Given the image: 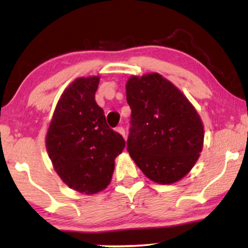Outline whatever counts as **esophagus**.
<instances>
[{"label":"esophagus","instance_id":"esophagus-1","mask_svg":"<svg viewBox=\"0 0 248 248\" xmlns=\"http://www.w3.org/2000/svg\"><path fill=\"white\" fill-rule=\"evenodd\" d=\"M116 131L118 132V133L122 134V135H123V137L125 138V130H124V127H123V126H118Z\"/></svg>","mask_w":248,"mask_h":248}]
</instances>
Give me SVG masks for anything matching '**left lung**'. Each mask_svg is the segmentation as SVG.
Returning a JSON list of instances; mask_svg holds the SVG:
<instances>
[{
  "instance_id": "8db88e82",
  "label": "left lung",
  "mask_w": 248,
  "mask_h": 248,
  "mask_svg": "<svg viewBox=\"0 0 248 248\" xmlns=\"http://www.w3.org/2000/svg\"><path fill=\"white\" fill-rule=\"evenodd\" d=\"M131 158L151 181L171 184L191 170L202 151L204 131L199 114L169 82L151 73L126 83Z\"/></svg>"
}]
</instances>
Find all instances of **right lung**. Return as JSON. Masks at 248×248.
<instances>
[{
	"mask_svg": "<svg viewBox=\"0 0 248 248\" xmlns=\"http://www.w3.org/2000/svg\"><path fill=\"white\" fill-rule=\"evenodd\" d=\"M99 77L79 78L57 103L46 137L54 168L71 188L86 194L110 183L115 158L123 151V137L108 126L94 99Z\"/></svg>",
	"mask_w": 248,
	"mask_h": 248,
	"instance_id": "obj_1",
	"label": "right lung"
}]
</instances>
